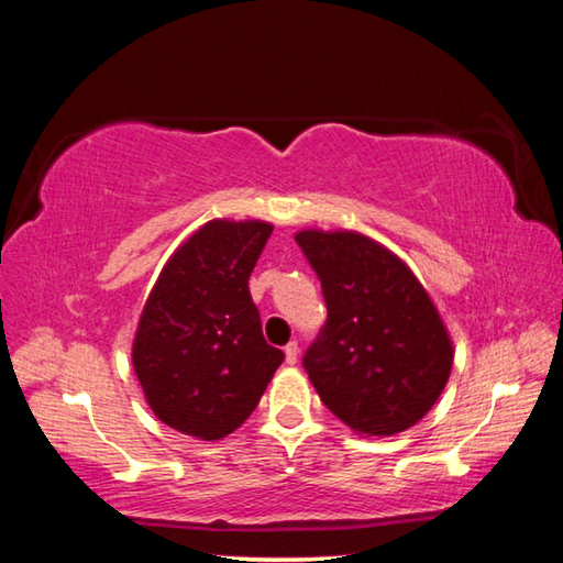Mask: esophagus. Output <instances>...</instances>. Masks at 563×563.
Listing matches in <instances>:
<instances>
[{
  "mask_svg": "<svg viewBox=\"0 0 563 563\" xmlns=\"http://www.w3.org/2000/svg\"><path fill=\"white\" fill-rule=\"evenodd\" d=\"M298 355H300V347H298V342H288V345H285V360H288V365H295V362H298Z\"/></svg>",
  "mask_w": 563,
  "mask_h": 563,
  "instance_id": "34e87169",
  "label": "esophagus"
}]
</instances>
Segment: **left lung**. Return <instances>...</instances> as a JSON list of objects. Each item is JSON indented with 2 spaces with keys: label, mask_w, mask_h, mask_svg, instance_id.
Here are the masks:
<instances>
[{
  "label": "left lung",
  "mask_w": 563,
  "mask_h": 563,
  "mask_svg": "<svg viewBox=\"0 0 563 563\" xmlns=\"http://www.w3.org/2000/svg\"><path fill=\"white\" fill-rule=\"evenodd\" d=\"M328 320L302 367L350 430L389 437L430 412L452 373V340L412 271L367 235L300 231Z\"/></svg>",
  "instance_id": "8db88e82"
}]
</instances>
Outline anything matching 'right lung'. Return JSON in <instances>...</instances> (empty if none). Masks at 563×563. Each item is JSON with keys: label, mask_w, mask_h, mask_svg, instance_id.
<instances>
[{"label": "right lung", "mask_w": 563, "mask_h": 563, "mask_svg": "<svg viewBox=\"0 0 563 563\" xmlns=\"http://www.w3.org/2000/svg\"><path fill=\"white\" fill-rule=\"evenodd\" d=\"M273 233L263 221H211L170 255L141 312L133 369L154 415L221 440L268 387L283 352L263 338L247 278Z\"/></svg>", "instance_id": "1"}]
</instances>
